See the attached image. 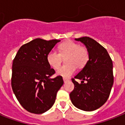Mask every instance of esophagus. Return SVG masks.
I'll use <instances>...</instances> for the list:
<instances>
[{"mask_svg":"<svg viewBox=\"0 0 125 125\" xmlns=\"http://www.w3.org/2000/svg\"><path fill=\"white\" fill-rule=\"evenodd\" d=\"M63 82H64V83H67V82L69 81V79L68 78H63Z\"/></svg>","mask_w":125,"mask_h":125,"instance_id":"obj_1","label":"esophagus"}]
</instances>
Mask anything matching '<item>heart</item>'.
Wrapping results in <instances>:
<instances>
[{"label": "heart", "instance_id": "b5f03b06", "mask_svg": "<svg viewBox=\"0 0 125 125\" xmlns=\"http://www.w3.org/2000/svg\"><path fill=\"white\" fill-rule=\"evenodd\" d=\"M58 52L50 51L47 56L49 64L52 68L57 69L61 65L63 58L67 57V65L58 69V76L69 78L76 71V67L83 68L89 61V51L85 47L80 46V44L73 41H68L61 43L58 47Z\"/></svg>", "mask_w": 125, "mask_h": 125}]
</instances>
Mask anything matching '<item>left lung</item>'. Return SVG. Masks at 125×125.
I'll list each match as a JSON object with an SVG mask.
<instances>
[{
  "label": "left lung",
  "mask_w": 125,
  "mask_h": 125,
  "mask_svg": "<svg viewBox=\"0 0 125 125\" xmlns=\"http://www.w3.org/2000/svg\"><path fill=\"white\" fill-rule=\"evenodd\" d=\"M75 40L85 45L89 58L83 69L72 79L74 89L70 93V98L79 109L93 111L104 105L109 97L114 83L113 63L106 49L94 39L85 36ZM75 79H82L81 83Z\"/></svg>",
  "instance_id": "8db88e82"
}]
</instances>
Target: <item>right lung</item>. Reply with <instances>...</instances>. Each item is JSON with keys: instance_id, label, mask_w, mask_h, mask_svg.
<instances>
[{"instance_id": "obj_1", "label": "right lung", "mask_w": 125, "mask_h": 125, "mask_svg": "<svg viewBox=\"0 0 125 125\" xmlns=\"http://www.w3.org/2000/svg\"><path fill=\"white\" fill-rule=\"evenodd\" d=\"M59 40L36 38L20 47L12 65L11 87L20 104L27 111L40 114L49 110L63 84L62 77H50L47 56Z\"/></svg>"}]
</instances>
